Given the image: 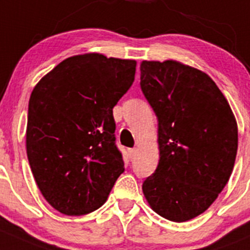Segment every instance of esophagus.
<instances>
[{
  "label": "esophagus",
  "instance_id": "obj_1",
  "mask_svg": "<svg viewBox=\"0 0 250 250\" xmlns=\"http://www.w3.org/2000/svg\"><path fill=\"white\" fill-rule=\"evenodd\" d=\"M137 152V148H129V155L130 157H134Z\"/></svg>",
  "mask_w": 250,
  "mask_h": 250
}]
</instances>
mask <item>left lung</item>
Segmentation results:
<instances>
[{"mask_svg": "<svg viewBox=\"0 0 250 250\" xmlns=\"http://www.w3.org/2000/svg\"><path fill=\"white\" fill-rule=\"evenodd\" d=\"M140 85L159 120L160 160L143 183L148 206L186 222L217 200L234 167L237 120L208 74L181 62L143 61Z\"/></svg>", "mask_w": 250, "mask_h": 250, "instance_id": "obj_1", "label": "left lung"}]
</instances>
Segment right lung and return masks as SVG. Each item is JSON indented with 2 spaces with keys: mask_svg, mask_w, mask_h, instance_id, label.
I'll list each match as a JSON object with an SVG mask.
<instances>
[{
  "mask_svg": "<svg viewBox=\"0 0 250 250\" xmlns=\"http://www.w3.org/2000/svg\"><path fill=\"white\" fill-rule=\"evenodd\" d=\"M135 70L134 59L79 54L34 86L27 157L41 193L61 213L83 216L102 207L125 170L113 107L131 86Z\"/></svg>",
  "mask_w": 250,
  "mask_h": 250,
  "instance_id": "add662e5",
  "label": "right lung"
}]
</instances>
